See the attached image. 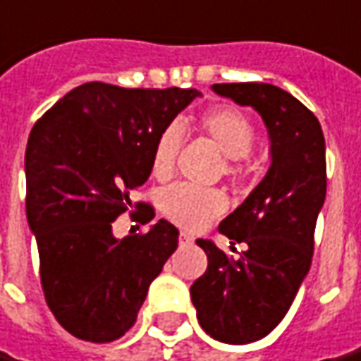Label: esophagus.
Instances as JSON below:
<instances>
[{
  "mask_svg": "<svg viewBox=\"0 0 361 361\" xmlns=\"http://www.w3.org/2000/svg\"><path fill=\"white\" fill-rule=\"evenodd\" d=\"M178 242L183 243V245H190V243L195 242V238H192V235H190V233L180 232V235H178Z\"/></svg>",
  "mask_w": 361,
  "mask_h": 361,
  "instance_id": "34e87169",
  "label": "esophagus"
}]
</instances>
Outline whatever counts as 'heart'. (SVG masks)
<instances>
[{
  "instance_id": "1",
  "label": "heart",
  "mask_w": 361,
  "mask_h": 361,
  "mask_svg": "<svg viewBox=\"0 0 361 361\" xmlns=\"http://www.w3.org/2000/svg\"><path fill=\"white\" fill-rule=\"evenodd\" d=\"M198 128L226 157L224 173L232 178L240 175V159L250 155L255 143V129L250 118L232 106H216L200 116ZM180 147V128L176 123L166 126L159 133L151 155V171L155 178L166 180L173 176ZM161 210L176 226L185 230H200L226 210V198L214 188L175 185L166 188L161 196Z\"/></svg>"
}]
</instances>
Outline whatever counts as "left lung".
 I'll use <instances>...</instances> for the list:
<instances>
[{
	"mask_svg": "<svg viewBox=\"0 0 361 361\" xmlns=\"http://www.w3.org/2000/svg\"><path fill=\"white\" fill-rule=\"evenodd\" d=\"M212 90L259 114L271 165L218 228L233 243H245V252L233 259L210 240H196L208 267L192 283L190 299L206 334L250 344L283 320L310 269L326 198V147L317 116L289 92L263 82L214 84Z\"/></svg>",
	"mask_w": 361,
	"mask_h": 361,
	"instance_id": "left-lung-1",
	"label": "left lung"
}]
</instances>
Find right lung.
Returning <instances> with one entry per match:
<instances>
[{"instance_id": "right-lung-1", "label": "right lung", "mask_w": 361, "mask_h": 361, "mask_svg": "<svg viewBox=\"0 0 361 361\" xmlns=\"http://www.w3.org/2000/svg\"><path fill=\"white\" fill-rule=\"evenodd\" d=\"M200 96L195 88L86 82L31 129L25 151L27 222L49 309L72 336L104 344L135 324L149 285L178 245L166 220L118 240L111 226L151 175L159 133ZM141 224L153 206L135 204Z\"/></svg>"}]
</instances>
